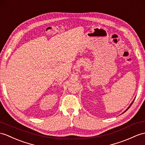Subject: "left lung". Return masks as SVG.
<instances>
[{"instance_id": "8db88e82", "label": "left lung", "mask_w": 145, "mask_h": 145, "mask_svg": "<svg viewBox=\"0 0 145 145\" xmlns=\"http://www.w3.org/2000/svg\"><path fill=\"white\" fill-rule=\"evenodd\" d=\"M134 100H135V99H134V100H133V101H132V103H131V104H130V106H129V107H128V108H127V109H126V110H125V111H124V112H125V111H127V109H129V108H130V106H131V105H132V103H133V101H134Z\"/></svg>"}]
</instances>
